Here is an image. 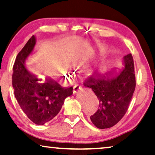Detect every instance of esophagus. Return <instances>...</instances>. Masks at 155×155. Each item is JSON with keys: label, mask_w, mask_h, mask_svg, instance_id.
<instances>
[{"label": "esophagus", "mask_w": 155, "mask_h": 155, "mask_svg": "<svg viewBox=\"0 0 155 155\" xmlns=\"http://www.w3.org/2000/svg\"><path fill=\"white\" fill-rule=\"evenodd\" d=\"M80 89H82L81 86H79V85H75V86L73 87V94L77 93V91L78 90H80Z\"/></svg>", "instance_id": "34e87169"}]
</instances>
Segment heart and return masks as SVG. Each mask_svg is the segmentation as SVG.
<instances>
[{"instance_id":"1","label":"heart","mask_w":155,"mask_h":155,"mask_svg":"<svg viewBox=\"0 0 155 155\" xmlns=\"http://www.w3.org/2000/svg\"><path fill=\"white\" fill-rule=\"evenodd\" d=\"M89 60V55L84 54H79L76 55L75 57L72 59L71 61V64L72 65L73 67H75V68H78V67L82 66L83 65L86 64L87 61ZM110 61V59L107 55H104L103 56L101 59V64L102 66H105V65L108 64ZM66 73L67 74V76H68L69 74L71 73V71L69 67H67L66 68ZM87 75L89 76H91L93 75L92 71L88 70L87 71Z\"/></svg>"}]
</instances>
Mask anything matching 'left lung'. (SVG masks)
Wrapping results in <instances>:
<instances>
[{"label":"left lung","mask_w":155,"mask_h":155,"mask_svg":"<svg viewBox=\"0 0 155 155\" xmlns=\"http://www.w3.org/2000/svg\"><path fill=\"white\" fill-rule=\"evenodd\" d=\"M97 96L99 107L90 116L94 126L107 129L115 125L126 113L136 87L134 64L131 54L123 57L122 67L103 75L91 77L84 83Z\"/></svg>","instance_id":"8db88e82"}]
</instances>
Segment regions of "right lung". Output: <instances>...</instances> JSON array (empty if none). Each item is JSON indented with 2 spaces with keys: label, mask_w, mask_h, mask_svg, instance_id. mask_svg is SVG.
Masks as SVG:
<instances>
[{
  "label": "right lung",
  "mask_w": 155,
  "mask_h": 155,
  "mask_svg": "<svg viewBox=\"0 0 155 155\" xmlns=\"http://www.w3.org/2000/svg\"><path fill=\"white\" fill-rule=\"evenodd\" d=\"M36 38L33 35L18 54L13 66L12 87L18 104L31 121L43 125L59 113L64 101L73 94V87H64L48 77L42 80L31 73L26 61L33 54Z\"/></svg>",
  "instance_id": "obj_1"
}]
</instances>
